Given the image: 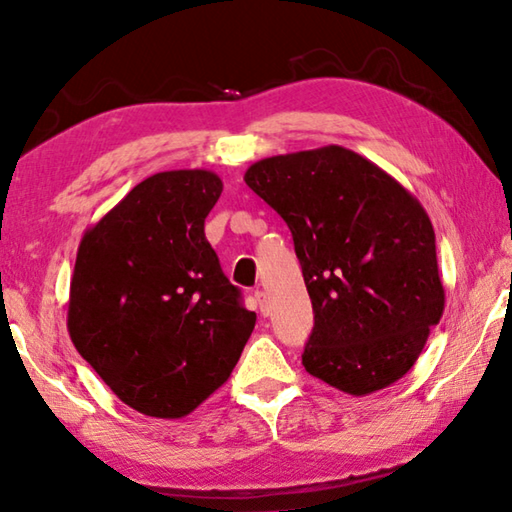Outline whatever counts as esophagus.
I'll list each match as a JSON object with an SVG mask.
<instances>
[{
  "label": "esophagus",
  "instance_id": "obj_1",
  "mask_svg": "<svg viewBox=\"0 0 512 512\" xmlns=\"http://www.w3.org/2000/svg\"><path fill=\"white\" fill-rule=\"evenodd\" d=\"M255 302H257L259 311H262V314L266 316V314H268V298H266V293L257 289V291H255Z\"/></svg>",
  "mask_w": 512,
  "mask_h": 512
}]
</instances>
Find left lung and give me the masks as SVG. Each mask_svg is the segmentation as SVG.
Segmentation results:
<instances>
[{"label": "left lung", "mask_w": 512, "mask_h": 512, "mask_svg": "<svg viewBox=\"0 0 512 512\" xmlns=\"http://www.w3.org/2000/svg\"><path fill=\"white\" fill-rule=\"evenodd\" d=\"M244 180L291 230L314 307L305 370L354 397L402 379L445 309L418 198L336 144L264 158Z\"/></svg>", "instance_id": "left-lung-1"}]
</instances>
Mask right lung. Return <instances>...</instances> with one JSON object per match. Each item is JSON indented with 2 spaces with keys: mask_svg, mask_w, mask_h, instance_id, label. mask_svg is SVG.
<instances>
[{
  "mask_svg": "<svg viewBox=\"0 0 512 512\" xmlns=\"http://www.w3.org/2000/svg\"><path fill=\"white\" fill-rule=\"evenodd\" d=\"M223 192L207 169L160 171L85 230L69 339L121 402L183 418L228 381L255 327L205 239Z\"/></svg>",
  "mask_w": 512,
  "mask_h": 512,
  "instance_id": "1",
  "label": "right lung"
}]
</instances>
